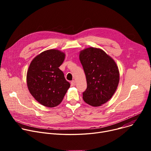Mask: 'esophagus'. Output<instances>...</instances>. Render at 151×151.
I'll return each instance as SVG.
<instances>
[{
  "label": "esophagus",
  "instance_id": "obj_1",
  "mask_svg": "<svg viewBox=\"0 0 151 151\" xmlns=\"http://www.w3.org/2000/svg\"><path fill=\"white\" fill-rule=\"evenodd\" d=\"M71 83V86H75V83H75V81L73 80V81H71V83Z\"/></svg>",
  "mask_w": 151,
  "mask_h": 151
}]
</instances>
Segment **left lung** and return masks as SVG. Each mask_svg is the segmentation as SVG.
<instances>
[{"label":"left lung","instance_id":"obj_1","mask_svg":"<svg viewBox=\"0 0 151 151\" xmlns=\"http://www.w3.org/2000/svg\"><path fill=\"white\" fill-rule=\"evenodd\" d=\"M80 60L87 81L83 100L91 106H101L112 97L117 88L119 81L118 67L105 51L96 47L81 51Z\"/></svg>","mask_w":151,"mask_h":151}]
</instances>
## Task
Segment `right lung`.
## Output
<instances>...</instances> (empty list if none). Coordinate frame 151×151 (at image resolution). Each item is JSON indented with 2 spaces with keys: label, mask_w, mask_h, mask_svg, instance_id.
Masks as SVG:
<instances>
[{
  "label": "right lung",
  "mask_w": 151,
  "mask_h": 151,
  "mask_svg": "<svg viewBox=\"0 0 151 151\" xmlns=\"http://www.w3.org/2000/svg\"><path fill=\"white\" fill-rule=\"evenodd\" d=\"M64 59L63 52L49 50L38 55L29 65L27 73L29 91L45 106L59 105L70 88V83L59 68Z\"/></svg>",
  "instance_id": "obj_1"
}]
</instances>
